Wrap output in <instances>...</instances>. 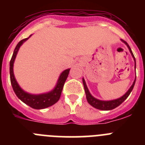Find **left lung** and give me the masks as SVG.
I'll list each match as a JSON object with an SVG mask.
<instances>
[{"instance_id":"8db88e82","label":"left lung","mask_w":145,"mask_h":145,"mask_svg":"<svg viewBox=\"0 0 145 145\" xmlns=\"http://www.w3.org/2000/svg\"><path fill=\"white\" fill-rule=\"evenodd\" d=\"M123 43H125L126 45V46L128 47L129 48V52H130L132 56L133 59L134 60V68H135V71H136V59L135 57H134V54L132 53V51L131 49L130 46H129L126 42L123 40H120ZM136 82V77L135 79H134V82H133V84L131 85V86L129 88V90L126 91V93L123 95L122 97H120V98L116 99H112V100H108V101H105V100H100V99H98L95 98V97H93V96L91 94L90 91L88 90V87H87L86 84V81L84 80V78H83V84H84V89H85V93H86V99L88 101V102L91 105L92 107H93L94 108L98 109V110H113V109L116 108L117 107H118L120 105V104H122L124 101L127 99V97H129V94L131 93V91L133 90V88L134 86V84H135Z\"/></svg>"}]
</instances>
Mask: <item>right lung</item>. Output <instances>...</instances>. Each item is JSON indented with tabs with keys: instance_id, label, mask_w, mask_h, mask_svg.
<instances>
[{
	"instance_id": "add662e5",
	"label": "right lung",
	"mask_w": 145,
	"mask_h": 145,
	"mask_svg": "<svg viewBox=\"0 0 145 145\" xmlns=\"http://www.w3.org/2000/svg\"><path fill=\"white\" fill-rule=\"evenodd\" d=\"M31 35H29L28 38L22 40L21 41L19 42L18 44L16 45L14 53H13L11 61H10V79H11V84L13 89H14V91L16 93L18 98L20 99L22 102L27 105L29 107H31L32 108L40 110V109H44L50 107L58 102L60 96H61V91H62L64 84L67 78L70 69H67L60 74L57 84L54 88L50 91L46 92V93H39V94H33V93H29L23 90L15 78L14 74V63L15 59H16V55H17L19 49L21 46L26 40H27L31 37Z\"/></svg>"
}]
</instances>
